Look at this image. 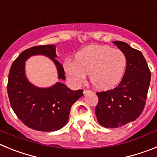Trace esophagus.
Masks as SVG:
<instances>
[{
  "label": "esophagus",
  "instance_id": "esophagus-1",
  "mask_svg": "<svg viewBox=\"0 0 157 157\" xmlns=\"http://www.w3.org/2000/svg\"><path fill=\"white\" fill-rule=\"evenodd\" d=\"M91 92H92V91L90 90H85L83 91V94H84V95H86V94H90V93Z\"/></svg>",
  "mask_w": 157,
  "mask_h": 157
}]
</instances>
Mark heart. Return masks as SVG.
Returning a JSON list of instances; mask_svg holds the SVG:
<instances>
[{
    "mask_svg": "<svg viewBox=\"0 0 157 157\" xmlns=\"http://www.w3.org/2000/svg\"><path fill=\"white\" fill-rule=\"evenodd\" d=\"M63 67L67 78L75 86L85 82L90 73L93 86L105 90L120 82L127 70V58L119 48L90 45L78 52L75 60L66 59Z\"/></svg>",
    "mask_w": 157,
    "mask_h": 157,
    "instance_id": "1",
    "label": "heart"
}]
</instances>
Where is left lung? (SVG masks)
I'll list each match as a JSON object with an SVG mask.
<instances>
[{
	"label": "left lung",
	"instance_id": "8db88e82",
	"mask_svg": "<svg viewBox=\"0 0 157 157\" xmlns=\"http://www.w3.org/2000/svg\"><path fill=\"white\" fill-rule=\"evenodd\" d=\"M126 54L127 67L116 88L97 93L95 114L106 128H116L136 120L143 111L149 90L151 72L140 51L123 41H113Z\"/></svg>",
	"mask_w": 157,
	"mask_h": 157
}]
</instances>
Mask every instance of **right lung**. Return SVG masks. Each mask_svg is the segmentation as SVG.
Segmentation results:
<instances>
[{
	"mask_svg": "<svg viewBox=\"0 0 157 157\" xmlns=\"http://www.w3.org/2000/svg\"><path fill=\"white\" fill-rule=\"evenodd\" d=\"M55 45H37L26 49L12 63L8 75V98L12 110L25 125L38 131H55L66 125L71 108L83 96L82 90H71L61 82L38 88L25 75V61L34 55H45L56 64L58 78L64 80V70L56 57Z\"/></svg>",
	"mask_w": 157,
	"mask_h": 157,
	"instance_id": "right-lung-1",
	"label": "right lung"
}]
</instances>
